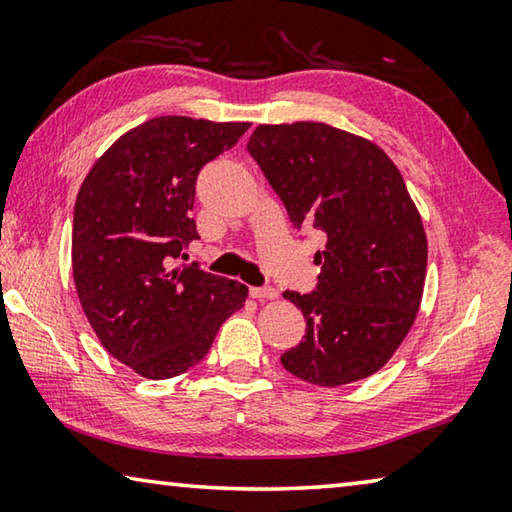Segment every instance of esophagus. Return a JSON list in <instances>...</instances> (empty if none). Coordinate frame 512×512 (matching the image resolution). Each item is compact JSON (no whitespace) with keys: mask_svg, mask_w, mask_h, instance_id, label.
Returning a JSON list of instances; mask_svg holds the SVG:
<instances>
[{"mask_svg":"<svg viewBox=\"0 0 512 512\" xmlns=\"http://www.w3.org/2000/svg\"><path fill=\"white\" fill-rule=\"evenodd\" d=\"M250 296L257 300H275L277 291L271 287H250Z\"/></svg>","mask_w":512,"mask_h":512,"instance_id":"1","label":"esophagus"}]
</instances>
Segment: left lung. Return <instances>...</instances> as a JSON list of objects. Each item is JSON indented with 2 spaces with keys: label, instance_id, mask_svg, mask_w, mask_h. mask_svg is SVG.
I'll list each match as a JSON object with an SVG mask.
<instances>
[{
  "label": "left lung",
  "instance_id": "8db88e82",
  "mask_svg": "<svg viewBox=\"0 0 512 512\" xmlns=\"http://www.w3.org/2000/svg\"><path fill=\"white\" fill-rule=\"evenodd\" d=\"M248 151L293 225L325 235L316 291L284 293L307 334L282 366L329 388L375 375L409 334L427 275V235L400 169L375 142L320 121L257 126Z\"/></svg>",
  "mask_w": 512,
  "mask_h": 512
}]
</instances>
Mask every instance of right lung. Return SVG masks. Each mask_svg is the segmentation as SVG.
<instances>
[{
    "label": "right lung",
    "instance_id": "1",
    "mask_svg": "<svg viewBox=\"0 0 512 512\" xmlns=\"http://www.w3.org/2000/svg\"><path fill=\"white\" fill-rule=\"evenodd\" d=\"M248 121L153 117L85 176L74 205L72 273L83 314L108 354L146 379L196 366L248 287L173 262L198 237L196 176Z\"/></svg>",
    "mask_w": 512,
    "mask_h": 512
}]
</instances>
